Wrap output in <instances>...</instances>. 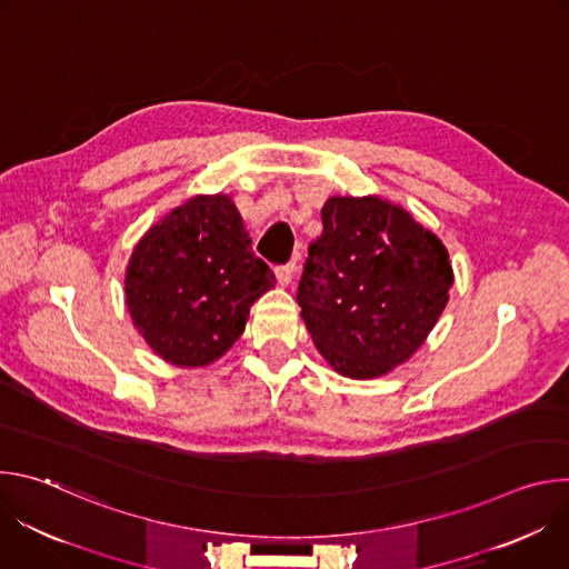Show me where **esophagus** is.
<instances>
[{"label": "esophagus", "mask_w": 569, "mask_h": 569, "mask_svg": "<svg viewBox=\"0 0 569 569\" xmlns=\"http://www.w3.org/2000/svg\"><path fill=\"white\" fill-rule=\"evenodd\" d=\"M295 272H297V263H295V261L288 263V266H279V268H277V279H279V283H281V286H290Z\"/></svg>", "instance_id": "34e87169"}]
</instances>
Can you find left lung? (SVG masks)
Masks as SVG:
<instances>
[{
	"label": "left lung",
	"instance_id": "1",
	"mask_svg": "<svg viewBox=\"0 0 569 569\" xmlns=\"http://www.w3.org/2000/svg\"><path fill=\"white\" fill-rule=\"evenodd\" d=\"M310 242L297 301L306 329L338 373L378 378L410 360L448 303L443 242L378 196H333Z\"/></svg>",
	"mask_w": 569,
	"mask_h": 569
}]
</instances>
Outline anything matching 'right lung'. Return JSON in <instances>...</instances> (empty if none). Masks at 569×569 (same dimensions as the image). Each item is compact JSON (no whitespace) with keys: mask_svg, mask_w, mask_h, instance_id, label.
<instances>
[{"mask_svg":"<svg viewBox=\"0 0 569 569\" xmlns=\"http://www.w3.org/2000/svg\"><path fill=\"white\" fill-rule=\"evenodd\" d=\"M274 274L233 200L196 196L152 224L126 268V303L146 345L176 367H207L246 331Z\"/></svg>","mask_w":569,"mask_h":569,"instance_id":"1","label":"right lung"}]
</instances>
